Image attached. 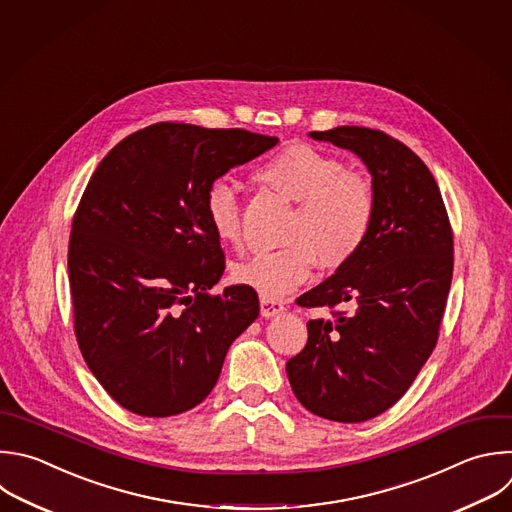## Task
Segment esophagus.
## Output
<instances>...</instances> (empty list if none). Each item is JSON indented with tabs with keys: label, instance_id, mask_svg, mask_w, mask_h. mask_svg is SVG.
Segmentation results:
<instances>
[{
	"label": "esophagus",
	"instance_id": "1",
	"mask_svg": "<svg viewBox=\"0 0 512 512\" xmlns=\"http://www.w3.org/2000/svg\"><path fill=\"white\" fill-rule=\"evenodd\" d=\"M259 305H261V315L263 317H275L279 313H283V303L277 301V299H269V297H261L259 299Z\"/></svg>",
	"mask_w": 512,
	"mask_h": 512
}]
</instances>
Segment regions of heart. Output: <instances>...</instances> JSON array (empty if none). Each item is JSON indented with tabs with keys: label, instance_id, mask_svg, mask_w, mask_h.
Returning <instances> with one entry per match:
<instances>
[{
	"label": "heart",
	"instance_id": "b5f03b06",
	"mask_svg": "<svg viewBox=\"0 0 512 512\" xmlns=\"http://www.w3.org/2000/svg\"><path fill=\"white\" fill-rule=\"evenodd\" d=\"M255 181L291 203H299L277 251H263L233 267L237 283L261 297L279 299L305 283L315 259L335 269L366 243L376 195L372 181L348 170L337 156L309 144H289L259 164ZM205 219L213 235L235 245L241 239V205L231 183L215 181L205 191Z\"/></svg>",
	"mask_w": 512,
	"mask_h": 512
}]
</instances>
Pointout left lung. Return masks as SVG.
Returning a JSON list of instances; mask_svg holds the SVG:
<instances>
[{"mask_svg": "<svg viewBox=\"0 0 512 512\" xmlns=\"http://www.w3.org/2000/svg\"><path fill=\"white\" fill-rule=\"evenodd\" d=\"M368 168L376 211L362 249L299 297L354 311L307 321L287 362L295 398L315 416L366 422L394 406L430 358L452 281V231L428 166L400 140L364 126L309 132Z\"/></svg>", "mask_w": 512, "mask_h": 512, "instance_id": "1", "label": "left lung"}]
</instances>
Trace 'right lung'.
<instances>
[{
	"label": "right lung",
	"mask_w": 512,
	"mask_h": 512,
	"mask_svg": "<svg viewBox=\"0 0 512 512\" xmlns=\"http://www.w3.org/2000/svg\"><path fill=\"white\" fill-rule=\"evenodd\" d=\"M277 136L160 122L118 142L78 205L68 249L80 352L126 410L166 418L201 404L257 319L251 287L209 295L225 271L203 199Z\"/></svg>",
	"instance_id": "add662e5"
}]
</instances>
